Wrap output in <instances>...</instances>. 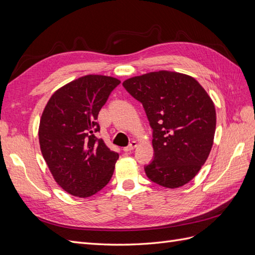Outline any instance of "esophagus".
Listing matches in <instances>:
<instances>
[{
  "mask_svg": "<svg viewBox=\"0 0 255 255\" xmlns=\"http://www.w3.org/2000/svg\"><path fill=\"white\" fill-rule=\"evenodd\" d=\"M137 144H138L137 141H132L128 146H126V148H123V151H125V152H130V151L134 150L136 148Z\"/></svg>",
  "mask_w": 255,
  "mask_h": 255,
  "instance_id": "obj_1",
  "label": "esophagus"
}]
</instances>
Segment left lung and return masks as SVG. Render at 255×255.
<instances>
[{"label":"left lung","mask_w":255,"mask_h":255,"mask_svg":"<svg viewBox=\"0 0 255 255\" xmlns=\"http://www.w3.org/2000/svg\"><path fill=\"white\" fill-rule=\"evenodd\" d=\"M139 101L153 129L154 158L144 167L149 179L166 188L187 184L204 165L214 142L215 105L189 75L157 71L122 83Z\"/></svg>","instance_id":"1"}]
</instances>
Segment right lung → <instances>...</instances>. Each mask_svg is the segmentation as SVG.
Wrapping results in <instances>:
<instances>
[{"mask_svg":"<svg viewBox=\"0 0 255 255\" xmlns=\"http://www.w3.org/2000/svg\"><path fill=\"white\" fill-rule=\"evenodd\" d=\"M119 84L112 76L85 75L56 90L44 107L38 132L42 156L72 196L90 197L112 179L119 154L95 133L99 112Z\"/></svg>","mask_w":255,"mask_h":255,"instance_id":"1","label":"right lung"}]
</instances>
